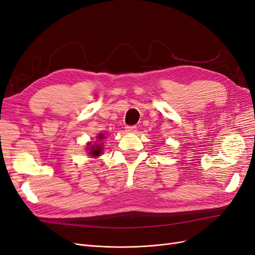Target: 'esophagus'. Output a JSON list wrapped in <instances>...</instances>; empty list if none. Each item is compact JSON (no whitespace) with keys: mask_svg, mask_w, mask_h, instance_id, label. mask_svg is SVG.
<instances>
[{"mask_svg":"<svg viewBox=\"0 0 255 255\" xmlns=\"http://www.w3.org/2000/svg\"><path fill=\"white\" fill-rule=\"evenodd\" d=\"M136 129H137L136 126H126L125 127V130L128 133H134V132H136Z\"/></svg>","mask_w":255,"mask_h":255,"instance_id":"34e87169","label":"esophagus"}]
</instances>
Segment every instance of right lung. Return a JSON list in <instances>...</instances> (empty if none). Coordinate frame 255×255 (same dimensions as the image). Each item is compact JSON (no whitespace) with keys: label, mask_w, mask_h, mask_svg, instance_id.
I'll return each instance as SVG.
<instances>
[{"label":"right lung","mask_w":255,"mask_h":255,"mask_svg":"<svg viewBox=\"0 0 255 255\" xmlns=\"http://www.w3.org/2000/svg\"><path fill=\"white\" fill-rule=\"evenodd\" d=\"M98 138H99V139H102V138H104V135H103V134H100V135L98 136ZM89 145H91V143H90ZM88 150H89V154H90L92 157H97V156H99V155L101 154V152H102V145L99 144V143L93 144V145L89 146Z\"/></svg>","instance_id":"obj_1"}]
</instances>
